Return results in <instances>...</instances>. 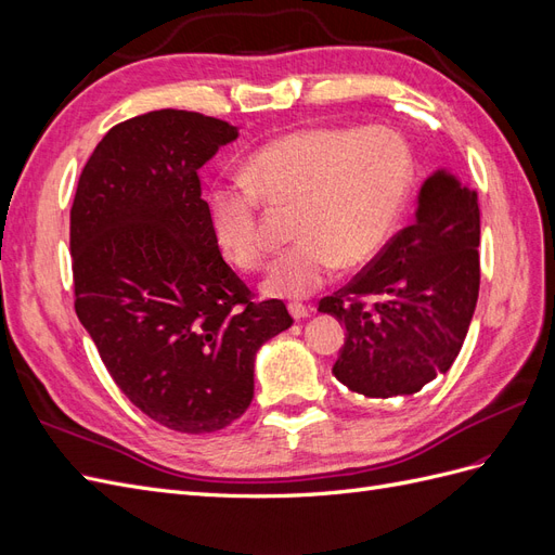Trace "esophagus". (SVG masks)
Instances as JSON below:
<instances>
[{
    "label": "esophagus",
    "instance_id": "34e87169",
    "mask_svg": "<svg viewBox=\"0 0 555 555\" xmlns=\"http://www.w3.org/2000/svg\"><path fill=\"white\" fill-rule=\"evenodd\" d=\"M289 312H292V317H294V319H306V317H310V314L314 312V308H312V306L292 304V306H289Z\"/></svg>",
    "mask_w": 555,
    "mask_h": 555
}]
</instances>
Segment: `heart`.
<instances>
[{"label":"heart","mask_w":555,"mask_h":555,"mask_svg":"<svg viewBox=\"0 0 555 555\" xmlns=\"http://www.w3.org/2000/svg\"><path fill=\"white\" fill-rule=\"evenodd\" d=\"M243 180L206 192L217 247L241 268H257L266 257L259 206H294L296 243L271 263L261 287L306 298L340 266L373 261L391 238L410 194L412 153L391 127H304L259 147Z\"/></svg>","instance_id":"b5f03b06"}]
</instances>
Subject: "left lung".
Segmentation results:
<instances>
[{
    "label": "left lung",
    "instance_id": "left-lung-1",
    "mask_svg": "<svg viewBox=\"0 0 555 555\" xmlns=\"http://www.w3.org/2000/svg\"><path fill=\"white\" fill-rule=\"evenodd\" d=\"M477 192L435 171L418 190L414 224L319 304L347 331L335 379L365 398H396L444 375L477 308Z\"/></svg>",
    "mask_w": 555,
    "mask_h": 555
}]
</instances>
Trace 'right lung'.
I'll return each instance as SVG.
<instances>
[{"label":"right lung","instance_id":"add662e5","mask_svg":"<svg viewBox=\"0 0 555 555\" xmlns=\"http://www.w3.org/2000/svg\"><path fill=\"white\" fill-rule=\"evenodd\" d=\"M238 127L192 111L115 125L72 206L76 314L120 391L153 422L215 433L249 408L259 347L292 326L222 259L198 171Z\"/></svg>","mask_w":555,"mask_h":555}]
</instances>
